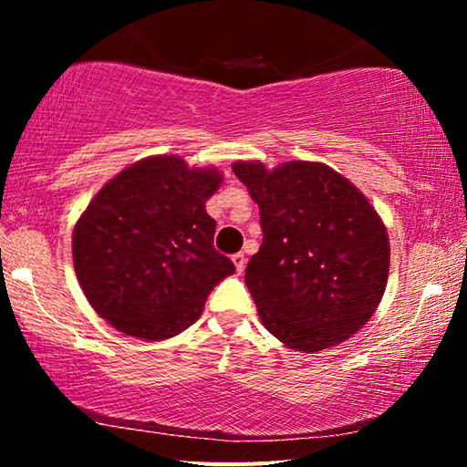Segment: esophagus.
Instances as JSON below:
<instances>
[{"label": "esophagus", "mask_w": 467, "mask_h": 467, "mask_svg": "<svg viewBox=\"0 0 467 467\" xmlns=\"http://www.w3.org/2000/svg\"><path fill=\"white\" fill-rule=\"evenodd\" d=\"M233 259V264H234V267H236V272H243V267H244V255L243 253H234V255L231 257Z\"/></svg>", "instance_id": "34e87169"}]
</instances>
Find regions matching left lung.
Wrapping results in <instances>:
<instances>
[{"mask_svg": "<svg viewBox=\"0 0 467 467\" xmlns=\"http://www.w3.org/2000/svg\"><path fill=\"white\" fill-rule=\"evenodd\" d=\"M233 171L259 205L264 243L244 284L265 329L306 354L346 342L373 317L389 275V239L377 210L321 162L270 171L241 161Z\"/></svg>", "mask_w": 467, "mask_h": 467, "instance_id": "1", "label": "left lung"}]
</instances>
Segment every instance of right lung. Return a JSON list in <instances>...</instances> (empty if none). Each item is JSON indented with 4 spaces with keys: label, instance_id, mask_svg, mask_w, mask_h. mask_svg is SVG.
<instances>
[{
    "label": "right lung",
    "instance_id": "1",
    "mask_svg": "<svg viewBox=\"0 0 467 467\" xmlns=\"http://www.w3.org/2000/svg\"><path fill=\"white\" fill-rule=\"evenodd\" d=\"M223 175L175 154L148 156L92 197L74 228V270L86 298L125 336L158 342L200 319L212 288L234 274L214 249L205 202Z\"/></svg>",
    "mask_w": 467,
    "mask_h": 467
}]
</instances>
